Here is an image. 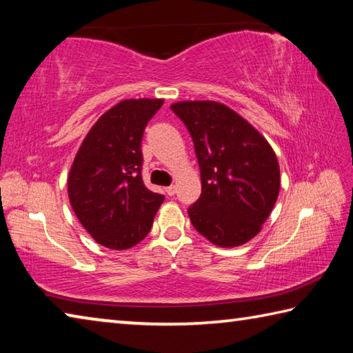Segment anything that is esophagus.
<instances>
[{"label": "esophagus", "instance_id": "esophagus-1", "mask_svg": "<svg viewBox=\"0 0 353 353\" xmlns=\"http://www.w3.org/2000/svg\"><path fill=\"white\" fill-rule=\"evenodd\" d=\"M165 191H166V194H168V196H174L177 188H176V185H170V187L165 188Z\"/></svg>", "mask_w": 353, "mask_h": 353}]
</instances>
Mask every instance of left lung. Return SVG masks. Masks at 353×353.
I'll return each mask as SVG.
<instances>
[{"label":"left lung","instance_id":"1","mask_svg":"<svg viewBox=\"0 0 353 353\" xmlns=\"http://www.w3.org/2000/svg\"><path fill=\"white\" fill-rule=\"evenodd\" d=\"M193 139L201 198L188 208L194 229L221 248H235L261 230L280 190L276 154L259 130L214 101L171 105Z\"/></svg>","mask_w":353,"mask_h":353}]
</instances>
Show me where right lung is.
<instances>
[{"instance_id": "add662e5", "label": "right lung", "mask_w": 353, "mask_h": 353, "mask_svg": "<svg viewBox=\"0 0 353 353\" xmlns=\"http://www.w3.org/2000/svg\"><path fill=\"white\" fill-rule=\"evenodd\" d=\"M163 99H126L101 117L83 139L68 176L71 207L97 243L115 250L151 230L163 194L141 177L143 134Z\"/></svg>"}]
</instances>
